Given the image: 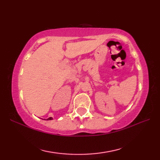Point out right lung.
Wrapping results in <instances>:
<instances>
[{
    "label": "right lung",
    "mask_w": 160,
    "mask_h": 160,
    "mask_svg": "<svg viewBox=\"0 0 160 160\" xmlns=\"http://www.w3.org/2000/svg\"><path fill=\"white\" fill-rule=\"evenodd\" d=\"M47 120H53V118H52V117H50V118H49L48 119H47Z\"/></svg>",
    "instance_id": "1"
}]
</instances>
